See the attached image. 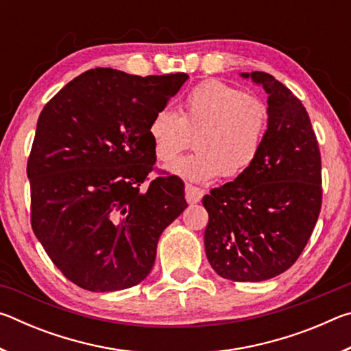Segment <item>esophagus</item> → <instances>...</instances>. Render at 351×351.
<instances>
[{"instance_id":"esophagus-1","label":"esophagus","mask_w":351,"mask_h":351,"mask_svg":"<svg viewBox=\"0 0 351 351\" xmlns=\"http://www.w3.org/2000/svg\"><path fill=\"white\" fill-rule=\"evenodd\" d=\"M201 198H203V190L195 186H190V184H186V199L189 204L199 203Z\"/></svg>"}]
</instances>
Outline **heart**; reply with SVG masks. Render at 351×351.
<instances>
[{
	"label": "heart",
	"mask_w": 351,
	"mask_h": 351,
	"mask_svg": "<svg viewBox=\"0 0 351 351\" xmlns=\"http://www.w3.org/2000/svg\"><path fill=\"white\" fill-rule=\"evenodd\" d=\"M268 127V111L258 99L237 88L210 80L193 88L184 100L182 114L161 108L148 123V139L158 161L171 162L197 134V153L178 159L171 175L195 182L218 176L234 180L252 167Z\"/></svg>",
	"instance_id": "obj_1"
}]
</instances>
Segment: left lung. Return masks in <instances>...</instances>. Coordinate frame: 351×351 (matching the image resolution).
Here are the masks:
<instances>
[{"instance_id":"1","label":"left lung","mask_w":351,"mask_h":351,"mask_svg":"<svg viewBox=\"0 0 351 351\" xmlns=\"http://www.w3.org/2000/svg\"><path fill=\"white\" fill-rule=\"evenodd\" d=\"M268 94V127L246 173L203 198L207 260L234 282H263L294 265L316 226L322 175L305 106L271 74L241 73Z\"/></svg>"}]
</instances>
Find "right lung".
<instances>
[{
    "instance_id": "right-lung-1",
    "label": "right lung",
    "mask_w": 351,
    "mask_h": 351,
    "mask_svg": "<svg viewBox=\"0 0 351 351\" xmlns=\"http://www.w3.org/2000/svg\"><path fill=\"white\" fill-rule=\"evenodd\" d=\"M187 74L96 68L45 105L27 161L32 229L63 276L111 293L150 274L159 237L187 207L184 182L161 176L148 123Z\"/></svg>"
}]
</instances>
